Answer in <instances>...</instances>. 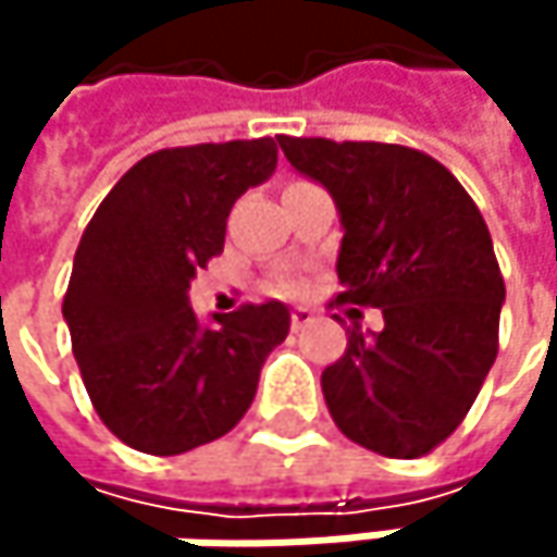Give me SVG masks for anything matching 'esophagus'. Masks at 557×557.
Wrapping results in <instances>:
<instances>
[{"instance_id":"34e87169","label":"esophagus","mask_w":557,"mask_h":557,"mask_svg":"<svg viewBox=\"0 0 557 557\" xmlns=\"http://www.w3.org/2000/svg\"><path fill=\"white\" fill-rule=\"evenodd\" d=\"M312 319H315V315H312L309 309H293V312H289V329H293V332H299V329H306Z\"/></svg>"}]
</instances>
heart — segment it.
Segmentation results:
<instances>
[{"label":"heart","mask_w":557,"mask_h":557,"mask_svg":"<svg viewBox=\"0 0 557 557\" xmlns=\"http://www.w3.org/2000/svg\"><path fill=\"white\" fill-rule=\"evenodd\" d=\"M277 289H280V293H289V289H293V286H289V283H280Z\"/></svg>","instance_id":"obj_1"}]
</instances>
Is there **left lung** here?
I'll return each instance as SVG.
<instances>
[{"label": "left lung", "instance_id": "1", "mask_svg": "<svg viewBox=\"0 0 557 557\" xmlns=\"http://www.w3.org/2000/svg\"><path fill=\"white\" fill-rule=\"evenodd\" d=\"M342 212L335 302L374 306L322 371L335 425L384 458H422L468 416L500 348L506 299L487 222L455 173L384 141L277 138Z\"/></svg>", "mask_w": 557, "mask_h": 557}]
</instances>
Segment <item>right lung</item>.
I'll return each mask as SVG.
<instances>
[{
  "label": "right lung",
  "instance_id": "1",
  "mask_svg": "<svg viewBox=\"0 0 557 557\" xmlns=\"http://www.w3.org/2000/svg\"><path fill=\"white\" fill-rule=\"evenodd\" d=\"M274 168V138L164 148L128 170L89 219L63 319L92 409L128 448L183 455L248 412L289 309L245 302L206 329L186 289L222 255L235 199Z\"/></svg>",
  "mask_w": 557,
  "mask_h": 557
}]
</instances>
